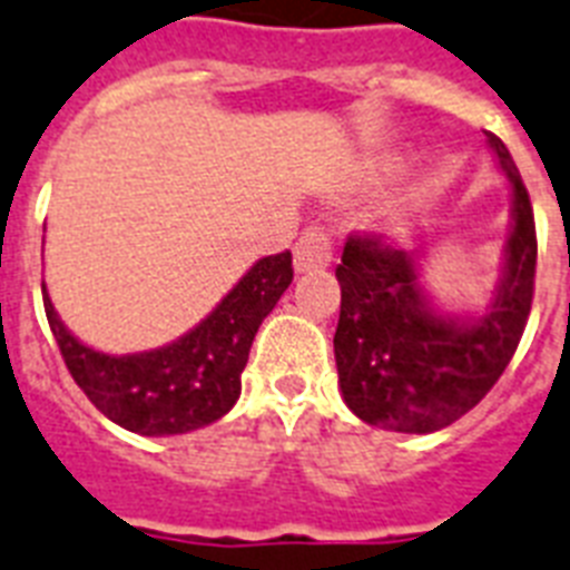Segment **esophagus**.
I'll list each match as a JSON object with an SVG mask.
<instances>
[{
    "label": "esophagus",
    "instance_id": "34e87169",
    "mask_svg": "<svg viewBox=\"0 0 570 570\" xmlns=\"http://www.w3.org/2000/svg\"><path fill=\"white\" fill-rule=\"evenodd\" d=\"M332 262V235L323 226H308L303 235H299L297 247H294V267L297 273H312L330 267Z\"/></svg>",
    "mask_w": 570,
    "mask_h": 570
}]
</instances>
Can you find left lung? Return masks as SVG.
Here are the masks:
<instances>
[{
    "label": "left lung",
    "instance_id": "1",
    "mask_svg": "<svg viewBox=\"0 0 570 570\" xmlns=\"http://www.w3.org/2000/svg\"><path fill=\"white\" fill-rule=\"evenodd\" d=\"M512 181V235L498 297L473 321H450L423 297L414 256L353 232L335 267L341 317L335 364L347 406L371 426L435 432L480 403L521 344L535 291V217L515 161L485 131Z\"/></svg>",
    "mask_w": 570,
    "mask_h": 570
}]
</instances>
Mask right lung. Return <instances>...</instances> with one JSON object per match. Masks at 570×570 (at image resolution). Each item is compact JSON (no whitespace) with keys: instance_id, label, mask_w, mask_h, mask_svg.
I'll return each instance as SVG.
<instances>
[{"instance_id":"right-lung-1","label":"right lung","mask_w":570,"mask_h":570,"mask_svg":"<svg viewBox=\"0 0 570 570\" xmlns=\"http://www.w3.org/2000/svg\"><path fill=\"white\" fill-rule=\"evenodd\" d=\"M291 279L288 249L262 258L197 330L135 356H105L85 347L63 330L49 297L43 308L67 371L108 421L140 435H181L235 406L253 338Z\"/></svg>"}]
</instances>
